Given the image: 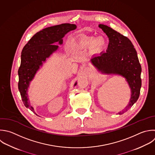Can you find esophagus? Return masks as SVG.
<instances>
[{
    "label": "esophagus",
    "instance_id": "esophagus-1",
    "mask_svg": "<svg viewBox=\"0 0 155 155\" xmlns=\"http://www.w3.org/2000/svg\"><path fill=\"white\" fill-rule=\"evenodd\" d=\"M85 70H88V69H87V68H85Z\"/></svg>",
    "mask_w": 155,
    "mask_h": 155
}]
</instances>
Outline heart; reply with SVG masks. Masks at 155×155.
Masks as SVG:
<instances>
[{
    "label": "heart",
    "mask_w": 155,
    "mask_h": 155,
    "mask_svg": "<svg viewBox=\"0 0 155 155\" xmlns=\"http://www.w3.org/2000/svg\"><path fill=\"white\" fill-rule=\"evenodd\" d=\"M105 42L102 38H98L94 37H83L79 41V45L82 47H91L93 45V50L97 52L101 51L105 46Z\"/></svg>",
    "instance_id": "obj_1"
}]
</instances>
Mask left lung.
Segmentation results:
<instances>
[{
    "label": "left lung",
    "instance_id": "left-lung-1",
    "mask_svg": "<svg viewBox=\"0 0 155 155\" xmlns=\"http://www.w3.org/2000/svg\"><path fill=\"white\" fill-rule=\"evenodd\" d=\"M99 27L109 39L106 52L91 57V63L104 74L120 76L125 79L130 88L128 104L117 114H122L130 108L137 101L141 87V66L137 52L131 42L127 37L103 24Z\"/></svg>",
    "mask_w": 155,
    "mask_h": 155
}]
</instances>
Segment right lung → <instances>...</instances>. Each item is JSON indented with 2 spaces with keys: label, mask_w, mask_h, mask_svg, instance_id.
<instances>
[{
  "label": "right lung",
  "mask_w": 155,
  "mask_h": 155,
  "mask_svg": "<svg viewBox=\"0 0 155 155\" xmlns=\"http://www.w3.org/2000/svg\"><path fill=\"white\" fill-rule=\"evenodd\" d=\"M76 27L74 24H62L44 28L36 33L22 50L18 70V88L24 105L37 116L28 99L30 84L47 59L58 50L59 46L56 43L62 45L65 35ZM76 84L77 82L74 86Z\"/></svg>",
  "instance_id": "right-lung-1"
}]
</instances>
